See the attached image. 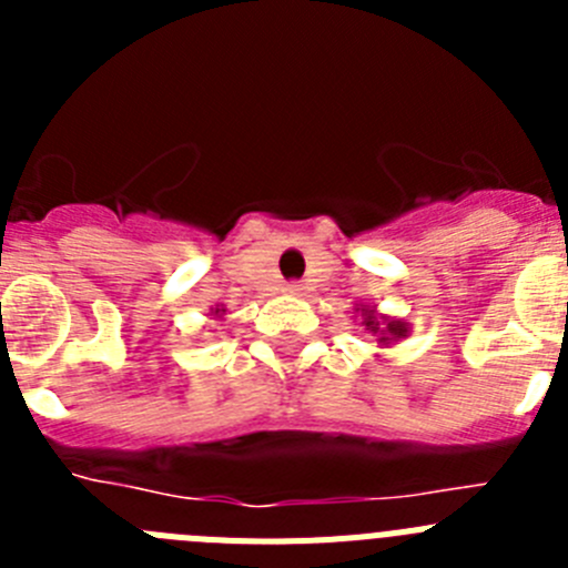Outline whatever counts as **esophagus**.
I'll return each mask as SVG.
<instances>
[{"label":"esophagus","mask_w":568,"mask_h":568,"mask_svg":"<svg viewBox=\"0 0 568 568\" xmlns=\"http://www.w3.org/2000/svg\"><path fill=\"white\" fill-rule=\"evenodd\" d=\"M284 290H287L290 295H301V293H304V284H301V281H290Z\"/></svg>","instance_id":"obj_1"}]
</instances>
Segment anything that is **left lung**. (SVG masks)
I'll return each instance as SVG.
<instances>
[{"label": "left lung", "mask_w": 568, "mask_h": 568, "mask_svg": "<svg viewBox=\"0 0 568 568\" xmlns=\"http://www.w3.org/2000/svg\"><path fill=\"white\" fill-rule=\"evenodd\" d=\"M355 313H361V327H366V333L375 335L381 346L398 344L400 338H406V335L413 333V327H409L404 318L384 315L375 304H358Z\"/></svg>", "instance_id": "left-lung-1"}]
</instances>
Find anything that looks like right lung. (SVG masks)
<instances>
[{
  "instance_id": "1",
  "label": "right lung",
  "mask_w": 568,
  "mask_h": 568,
  "mask_svg": "<svg viewBox=\"0 0 568 568\" xmlns=\"http://www.w3.org/2000/svg\"><path fill=\"white\" fill-rule=\"evenodd\" d=\"M224 315H227V307H222V304H215V307H210V318H224Z\"/></svg>"
}]
</instances>
